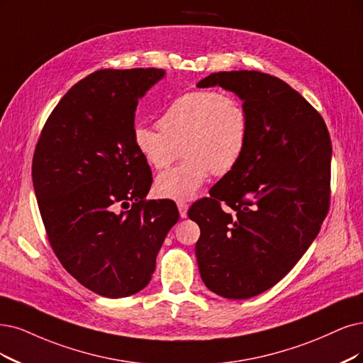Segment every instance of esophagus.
<instances>
[{
    "mask_svg": "<svg viewBox=\"0 0 363 363\" xmlns=\"http://www.w3.org/2000/svg\"><path fill=\"white\" fill-rule=\"evenodd\" d=\"M177 205H178V209H179V216L182 218H185L186 217V211H189V205H186L185 202H178Z\"/></svg>",
    "mask_w": 363,
    "mask_h": 363,
    "instance_id": "esophagus-1",
    "label": "esophagus"
}]
</instances>
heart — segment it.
<instances>
[{
  "instance_id": "1",
  "label": "heart",
  "mask_w": 363,
  "mask_h": 363,
  "mask_svg": "<svg viewBox=\"0 0 363 363\" xmlns=\"http://www.w3.org/2000/svg\"><path fill=\"white\" fill-rule=\"evenodd\" d=\"M152 128L138 124L133 142L147 164L169 167L181 154L182 163L155 179L160 197L190 200L209 174L223 177L242 160L250 140V115L233 94L191 91L174 99Z\"/></svg>"
}]
</instances>
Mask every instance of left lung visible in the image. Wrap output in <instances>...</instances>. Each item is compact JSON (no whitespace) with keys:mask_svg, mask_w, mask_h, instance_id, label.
<instances>
[{"mask_svg":"<svg viewBox=\"0 0 363 363\" xmlns=\"http://www.w3.org/2000/svg\"><path fill=\"white\" fill-rule=\"evenodd\" d=\"M244 100L250 140L240 163L189 209L200 227L205 286L248 299L283 279L320 232L330 203L332 145L325 119L284 80L218 72L197 84Z\"/></svg>","mask_w":363,"mask_h":363,"instance_id":"left-lung-1","label":"left lung"}]
</instances>
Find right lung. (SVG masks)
I'll use <instances>...</instances> for the list:
<instances>
[{"label":"right lung","instance_id":"obj_1","mask_svg":"<svg viewBox=\"0 0 363 363\" xmlns=\"http://www.w3.org/2000/svg\"><path fill=\"white\" fill-rule=\"evenodd\" d=\"M163 76L91 73L60 100L35 145L33 184L49 244L67 272L104 298L147 286L179 220L172 200L145 199L152 173L133 142L139 99Z\"/></svg>","mask_w":363,"mask_h":363}]
</instances>
